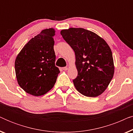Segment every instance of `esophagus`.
I'll list each match as a JSON object with an SVG mask.
<instances>
[{
  "instance_id": "34e87169",
  "label": "esophagus",
  "mask_w": 133,
  "mask_h": 133,
  "mask_svg": "<svg viewBox=\"0 0 133 133\" xmlns=\"http://www.w3.org/2000/svg\"><path fill=\"white\" fill-rule=\"evenodd\" d=\"M63 69V70H64V71H66L67 70H68V68L67 66H66V67H63V68H62Z\"/></svg>"
}]
</instances>
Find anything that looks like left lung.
I'll use <instances>...</instances> for the list:
<instances>
[{"mask_svg":"<svg viewBox=\"0 0 133 133\" xmlns=\"http://www.w3.org/2000/svg\"><path fill=\"white\" fill-rule=\"evenodd\" d=\"M75 52L77 77L73 80L76 90L87 97L99 96L112 79L114 65L108 43L97 34L82 28L61 31Z\"/></svg>","mask_w":133,"mask_h":133,"instance_id":"left-lung-1","label":"left lung"}]
</instances>
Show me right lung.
Masks as SVG:
<instances>
[{"mask_svg":"<svg viewBox=\"0 0 133 133\" xmlns=\"http://www.w3.org/2000/svg\"><path fill=\"white\" fill-rule=\"evenodd\" d=\"M54 28L45 29L23 46L15 60L18 84L27 93L44 95L55 84L59 69L55 66Z\"/></svg>","mask_w":133,"mask_h":133,"instance_id":"obj_1","label":"right lung"}]
</instances>
